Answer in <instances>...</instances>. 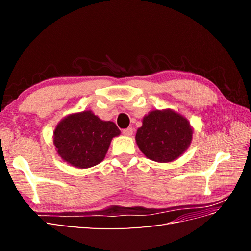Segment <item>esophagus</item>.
Returning <instances> with one entry per match:
<instances>
[{
    "instance_id": "esophagus-1",
    "label": "esophagus",
    "mask_w": 251,
    "mask_h": 251,
    "mask_svg": "<svg viewBox=\"0 0 251 251\" xmlns=\"http://www.w3.org/2000/svg\"><path fill=\"white\" fill-rule=\"evenodd\" d=\"M123 134H124L125 136H127V137H130V136L133 135V128H132V127L125 128V130H123Z\"/></svg>"
}]
</instances>
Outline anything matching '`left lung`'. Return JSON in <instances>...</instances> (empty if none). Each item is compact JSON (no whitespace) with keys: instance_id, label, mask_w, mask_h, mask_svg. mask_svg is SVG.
I'll return each mask as SVG.
<instances>
[{"instance_id":"1","label":"left lung","mask_w":251,"mask_h":251,"mask_svg":"<svg viewBox=\"0 0 251 251\" xmlns=\"http://www.w3.org/2000/svg\"><path fill=\"white\" fill-rule=\"evenodd\" d=\"M194 128L187 118L172 109L153 110L142 119L136 133V143L147 158L168 163L188 149Z\"/></svg>"}]
</instances>
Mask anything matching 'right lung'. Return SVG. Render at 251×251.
Returning <instances> with one entry per match:
<instances>
[{
  "label": "right lung",
  "instance_id": "obj_1",
  "mask_svg": "<svg viewBox=\"0 0 251 251\" xmlns=\"http://www.w3.org/2000/svg\"><path fill=\"white\" fill-rule=\"evenodd\" d=\"M120 135L113 121H104L91 110L72 113L56 125L53 144L65 162L78 169L100 163L114 137Z\"/></svg>",
  "mask_w": 251,
  "mask_h": 251
}]
</instances>
